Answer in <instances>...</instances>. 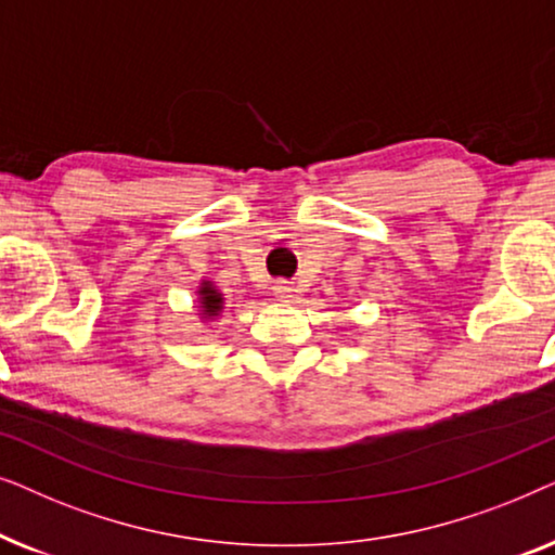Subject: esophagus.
Returning a JSON list of instances; mask_svg holds the SVG:
<instances>
[{
	"mask_svg": "<svg viewBox=\"0 0 555 555\" xmlns=\"http://www.w3.org/2000/svg\"><path fill=\"white\" fill-rule=\"evenodd\" d=\"M272 291H275L280 300H293L295 293H298V287H295V283H291V280H278V283L272 285Z\"/></svg>",
	"mask_w": 555,
	"mask_h": 555,
	"instance_id": "obj_1",
	"label": "esophagus"
}]
</instances>
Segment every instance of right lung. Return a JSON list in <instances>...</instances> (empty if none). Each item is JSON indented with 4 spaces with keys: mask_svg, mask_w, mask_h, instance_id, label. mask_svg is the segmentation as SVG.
<instances>
[{
    "mask_svg": "<svg viewBox=\"0 0 555 555\" xmlns=\"http://www.w3.org/2000/svg\"><path fill=\"white\" fill-rule=\"evenodd\" d=\"M204 295H207V298H204V308H207V313H215V310L219 308V302H222V298L209 291H204Z\"/></svg>",
    "mask_w": 555,
    "mask_h": 555,
    "instance_id": "obj_1",
    "label": "right lung"
}]
</instances>
